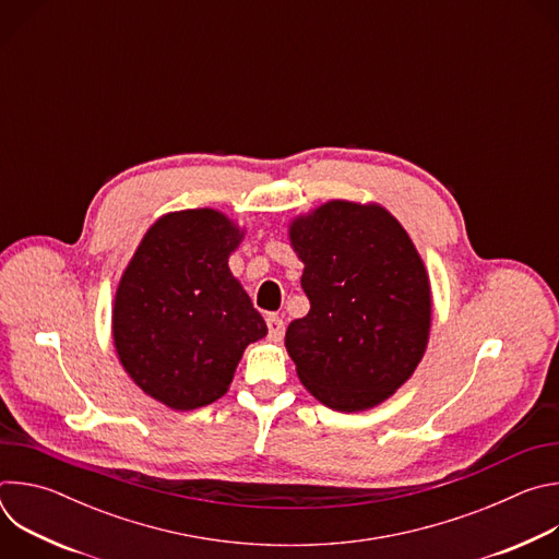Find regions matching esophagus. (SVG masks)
I'll return each mask as SVG.
<instances>
[{"label":"esophagus","instance_id":"1","mask_svg":"<svg viewBox=\"0 0 559 559\" xmlns=\"http://www.w3.org/2000/svg\"><path fill=\"white\" fill-rule=\"evenodd\" d=\"M267 330H270V336H272L274 341H281L283 334H285L283 318L276 316V313H270V316H267Z\"/></svg>","mask_w":559,"mask_h":559}]
</instances>
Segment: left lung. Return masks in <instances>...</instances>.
Instances as JSON below:
<instances>
[{
  "label": "left lung",
  "mask_w": 559,
  "mask_h": 559,
  "mask_svg": "<svg viewBox=\"0 0 559 559\" xmlns=\"http://www.w3.org/2000/svg\"><path fill=\"white\" fill-rule=\"evenodd\" d=\"M309 311L285 347L307 391L365 412L403 386L425 356L431 287L405 227L376 203L330 201L289 225Z\"/></svg>",
  "instance_id": "8db88e82"
}]
</instances>
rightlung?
<instances>
[{"label": "right lung", "instance_id": "add662e5", "mask_svg": "<svg viewBox=\"0 0 559 559\" xmlns=\"http://www.w3.org/2000/svg\"><path fill=\"white\" fill-rule=\"evenodd\" d=\"M243 234L210 207L170 212L145 231L119 281L117 356L128 376L170 409L218 401L246 347L267 334L227 267Z\"/></svg>", "mask_w": 559, "mask_h": 559}]
</instances>
